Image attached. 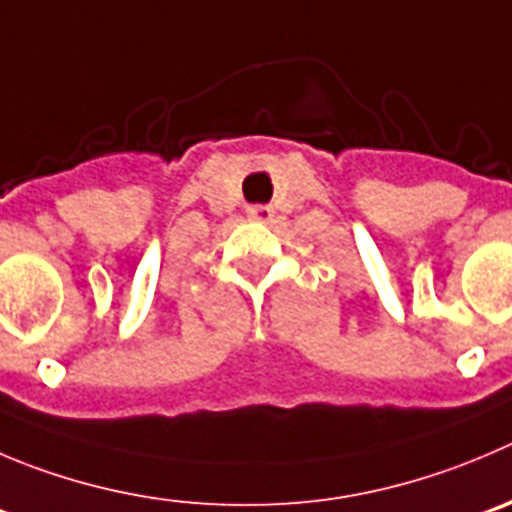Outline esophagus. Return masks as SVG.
Here are the masks:
<instances>
[{
    "mask_svg": "<svg viewBox=\"0 0 512 512\" xmlns=\"http://www.w3.org/2000/svg\"><path fill=\"white\" fill-rule=\"evenodd\" d=\"M246 216H248V221L269 223V221H274V208L271 206H248Z\"/></svg>",
    "mask_w": 512,
    "mask_h": 512,
    "instance_id": "esophagus-1",
    "label": "esophagus"
}]
</instances>
